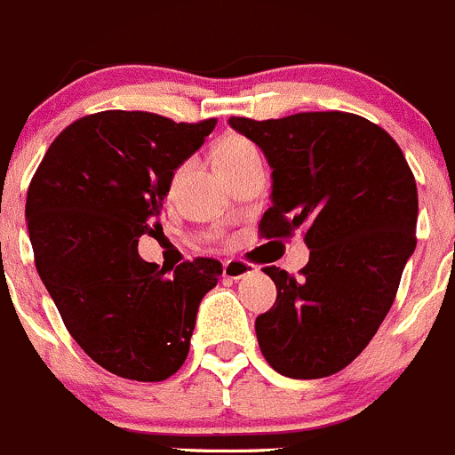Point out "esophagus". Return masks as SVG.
<instances>
[{
	"label": "esophagus",
	"mask_w": 455,
	"mask_h": 455,
	"mask_svg": "<svg viewBox=\"0 0 455 455\" xmlns=\"http://www.w3.org/2000/svg\"><path fill=\"white\" fill-rule=\"evenodd\" d=\"M253 271H258V269H256V265H251V262H247V260H227V262H224L222 274H224V278L240 280V278H244V275L253 274Z\"/></svg>",
	"instance_id": "esophagus-1"
}]
</instances>
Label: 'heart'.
Returning a JSON list of instances; mask_svg holds the SVG:
<instances>
[{
    "instance_id": "b5f03b06",
    "label": "heart",
    "mask_w": 455,
    "mask_h": 455,
    "mask_svg": "<svg viewBox=\"0 0 455 455\" xmlns=\"http://www.w3.org/2000/svg\"><path fill=\"white\" fill-rule=\"evenodd\" d=\"M253 152H258V148L253 146L249 139L240 137V134H224V137L215 143V165L222 168V165L235 164V161L244 159V156L253 155Z\"/></svg>"
}]
</instances>
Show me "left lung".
Segmentation results:
<instances>
[{
	"label": "left lung",
	"instance_id": "8db88e82",
	"mask_svg": "<svg viewBox=\"0 0 455 455\" xmlns=\"http://www.w3.org/2000/svg\"><path fill=\"white\" fill-rule=\"evenodd\" d=\"M228 125L271 165V206L260 235L303 231L309 262L300 278L278 267L275 303L256 318L269 366L291 379L343 371L371 343L415 251L418 186L388 132L347 112H300Z\"/></svg>",
	"mask_w": 455,
	"mask_h": 455
}]
</instances>
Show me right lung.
<instances>
[{"mask_svg":"<svg viewBox=\"0 0 455 455\" xmlns=\"http://www.w3.org/2000/svg\"><path fill=\"white\" fill-rule=\"evenodd\" d=\"M215 123L89 114L58 134L28 186L37 274L76 343L125 379L161 381L180 371L199 303L222 274L213 258L165 275L139 256V237L159 233L175 170Z\"/></svg>","mask_w":455,"mask_h":455,"instance_id":"1","label":"right lung"}]
</instances>
